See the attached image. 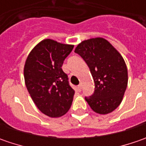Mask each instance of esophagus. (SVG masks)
<instances>
[{
	"instance_id": "1",
	"label": "esophagus",
	"mask_w": 146,
	"mask_h": 146,
	"mask_svg": "<svg viewBox=\"0 0 146 146\" xmlns=\"http://www.w3.org/2000/svg\"><path fill=\"white\" fill-rule=\"evenodd\" d=\"M77 89L80 92L81 91V89H82V85L81 84H80V85H78V87H77Z\"/></svg>"
}]
</instances>
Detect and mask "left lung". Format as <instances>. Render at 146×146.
I'll return each instance as SVG.
<instances>
[{
    "label": "left lung",
    "instance_id": "left-lung-1",
    "mask_svg": "<svg viewBox=\"0 0 146 146\" xmlns=\"http://www.w3.org/2000/svg\"><path fill=\"white\" fill-rule=\"evenodd\" d=\"M75 53L87 63L95 84L93 95L85 98L88 104L100 115L112 112L120 105L127 86V69L123 57L102 37L82 41Z\"/></svg>",
    "mask_w": 146,
    "mask_h": 146
}]
</instances>
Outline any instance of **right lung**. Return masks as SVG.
I'll use <instances>...</instances> for the list:
<instances>
[{
    "label": "right lung",
    "instance_id": "add662e5",
    "mask_svg": "<svg viewBox=\"0 0 146 146\" xmlns=\"http://www.w3.org/2000/svg\"><path fill=\"white\" fill-rule=\"evenodd\" d=\"M73 48L72 44L45 39L33 48L26 60V87L37 108L48 117L62 116L72 104L75 90L62 66Z\"/></svg>",
    "mask_w": 146,
    "mask_h": 146
}]
</instances>
